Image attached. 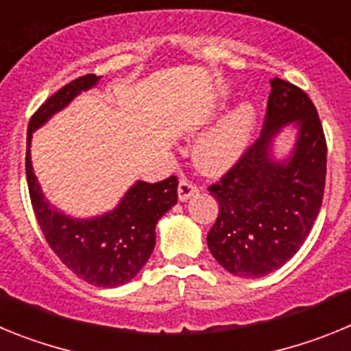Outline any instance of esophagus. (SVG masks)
I'll use <instances>...</instances> for the list:
<instances>
[{
  "label": "esophagus",
  "mask_w": 351,
  "mask_h": 351,
  "mask_svg": "<svg viewBox=\"0 0 351 351\" xmlns=\"http://www.w3.org/2000/svg\"><path fill=\"white\" fill-rule=\"evenodd\" d=\"M197 191H198V186L195 184L193 181H190V179H181L178 188V195L181 202H186V200H188L190 197H193Z\"/></svg>",
  "instance_id": "obj_1"
}]
</instances>
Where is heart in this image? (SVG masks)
Returning a JSON list of instances; mask_svg holds the SVG:
<instances>
[{
  "label": "heart",
  "instance_id": "obj_1",
  "mask_svg": "<svg viewBox=\"0 0 351 351\" xmlns=\"http://www.w3.org/2000/svg\"><path fill=\"white\" fill-rule=\"evenodd\" d=\"M255 125V105L250 101L237 105L198 138L193 149L195 165L209 176L230 169L246 151Z\"/></svg>",
  "mask_w": 351,
  "mask_h": 351
}]
</instances>
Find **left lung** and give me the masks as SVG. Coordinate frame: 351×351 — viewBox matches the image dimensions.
<instances>
[{"instance_id":"left-lung-1","label":"left lung","mask_w":351,"mask_h":351,"mask_svg":"<svg viewBox=\"0 0 351 351\" xmlns=\"http://www.w3.org/2000/svg\"><path fill=\"white\" fill-rule=\"evenodd\" d=\"M267 116L258 141L209 188L219 202L207 234L216 262L239 278H262L295 255L320 213L327 144L309 96L278 77L271 80ZM285 125L298 130L285 158L274 141Z\"/></svg>"}]
</instances>
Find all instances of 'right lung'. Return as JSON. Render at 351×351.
<instances>
[{
	"label": "right lung",
	"mask_w": 351,
	"mask_h": 351,
	"mask_svg": "<svg viewBox=\"0 0 351 351\" xmlns=\"http://www.w3.org/2000/svg\"><path fill=\"white\" fill-rule=\"evenodd\" d=\"M100 79L89 73L71 80L33 114L27 125L26 178L40 228L61 262L88 283L116 288L130 283L153 253L158 219L178 204V178L154 184L137 181L112 210L93 218H73L49 204L31 165L33 133Z\"/></svg>",
	"instance_id": "1"
}]
</instances>
